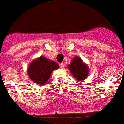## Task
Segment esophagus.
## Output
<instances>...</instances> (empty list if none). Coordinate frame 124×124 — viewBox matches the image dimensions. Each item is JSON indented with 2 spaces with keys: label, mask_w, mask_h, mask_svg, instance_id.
<instances>
[{
  "label": "esophagus",
  "mask_w": 124,
  "mask_h": 124,
  "mask_svg": "<svg viewBox=\"0 0 124 124\" xmlns=\"http://www.w3.org/2000/svg\"><path fill=\"white\" fill-rule=\"evenodd\" d=\"M60 67H61V69H63V67H64V64L63 63H60Z\"/></svg>",
  "instance_id": "1"
}]
</instances>
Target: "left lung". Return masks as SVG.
Instances as JSON below:
<instances>
[{"mask_svg": "<svg viewBox=\"0 0 124 124\" xmlns=\"http://www.w3.org/2000/svg\"><path fill=\"white\" fill-rule=\"evenodd\" d=\"M68 67L73 77L78 81L85 80L88 74V68L78 57L73 58Z\"/></svg>", "mask_w": 124, "mask_h": 124, "instance_id": "left-lung-1", "label": "left lung"}]
</instances>
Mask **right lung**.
<instances>
[{"label": "right lung", "mask_w": 124, "mask_h": 124, "mask_svg": "<svg viewBox=\"0 0 124 124\" xmlns=\"http://www.w3.org/2000/svg\"><path fill=\"white\" fill-rule=\"evenodd\" d=\"M59 65L44 57H40L33 61L29 65L28 74L34 83L45 84L53 70L59 69Z\"/></svg>", "instance_id": "obj_1"}]
</instances>
